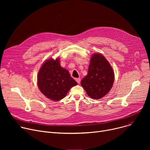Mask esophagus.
Returning a JSON list of instances; mask_svg holds the SVG:
<instances>
[{
    "label": "esophagus",
    "instance_id": "obj_1",
    "mask_svg": "<svg viewBox=\"0 0 150 150\" xmlns=\"http://www.w3.org/2000/svg\"><path fill=\"white\" fill-rule=\"evenodd\" d=\"M75 80H76V81L78 83V84H80V82H81V79L80 78H76L75 79Z\"/></svg>",
    "mask_w": 150,
    "mask_h": 150
}]
</instances>
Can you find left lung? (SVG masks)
<instances>
[{"label": "left lung", "mask_w": 150, "mask_h": 150, "mask_svg": "<svg viewBox=\"0 0 150 150\" xmlns=\"http://www.w3.org/2000/svg\"><path fill=\"white\" fill-rule=\"evenodd\" d=\"M114 81L111 66L101 54H93L88 75L81 81L88 95L93 99H100L111 90Z\"/></svg>", "instance_id": "1"}]
</instances>
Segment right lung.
Masks as SVG:
<instances>
[{
    "label": "right lung",
    "instance_id": "1",
    "mask_svg": "<svg viewBox=\"0 0 150 150\" xmlns=\"http://www.w3.org/2000/svg\"><path fill=\"white\" fill-rule=\"evenodd\" d=\"M77 84L69 71L61 67L59 58L47 60L38 74V85L44 95L53 101L64 98L69 89Z\"/></svg>",
    "mask_w": 150,
    "mask_h": 150
}]
</instances>
